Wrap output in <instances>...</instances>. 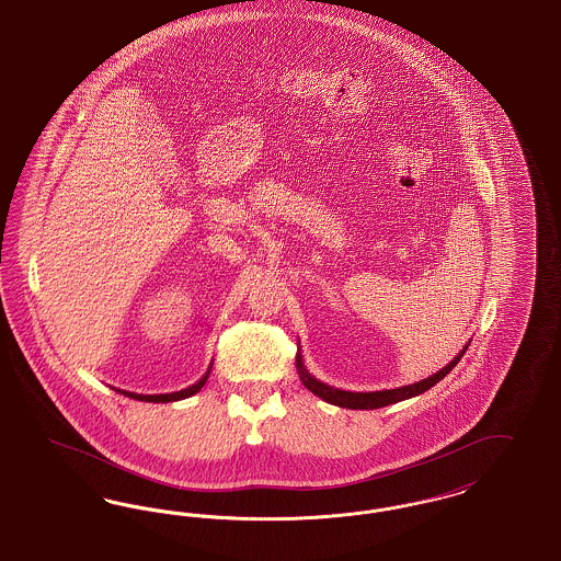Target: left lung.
I'll return each instance as SVG.
<instances>
[{
	"mask_svg": "<svg viewBox=\"0 0 561 561\" xmlns=\"http://www.w3.org/2000/svg\"><path fill=\"white\" fill-rule=\"evenodd\" d=\"M465 350H467V345L461 350V354H459V356H455V360H453V363H448V365L444 366L442 370L434 373L432 377H427V379H423V381H416L413 386H404V388L383 391L337 390V388H331V386H327V383H322V381L314 379V377L306 370V366H304V360H301V356H299V354H297V360H295V363H297V373H299L301 383H304L308 390L312 391V393H317L318 398H322L324 402L335 404V407H342V409L373 411V409H381V407H388V404H396V402H400V400L413 398V396H419V393H423V391L434 388V386L438 383L439 379H444V377L455 368V365L463 358Z\"/></svg>",
	"mask_w": 561,
	"mask_h": 561,
	"instance_id": "left-lung-1",
	"label": "left lung"
}]
</instances>
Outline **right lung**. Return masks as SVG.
Masks as SVG:
<instances>
[{"label":"right lung","mask_w":561,"mask_h":561,"mask_svg":"<svg viewBox=\"0 0 561 561\" xmlns=\"http://www.w3.org/2000/svg\"><path fill=\"white\" fill-rule=\"evenodd\" d=\"M207 377H209V370L196 381L195 386H191L186 390L173 391V393H154V396H142V393H134V391H122V393L127 398H134V400H142V402H175V400H184V398H188V396H193V393L201 390L205 386Z\"/></svg>","instance_id":"add662e5"}]
</instances>
